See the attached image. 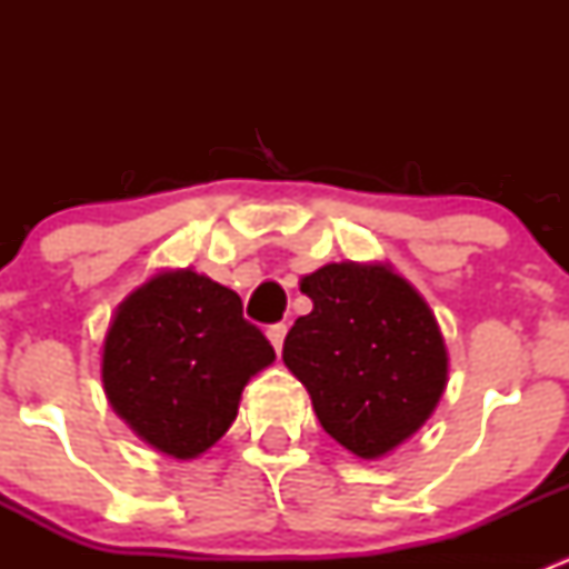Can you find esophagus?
Masks as SVG:
<instances>
[{
  "label": "esophagus",
  "instance_id": "esophagus-1",
  "mask_svg": "<svg viewBox=\"0 0 569 569\" xmlns=\"http://www.w3.org/2000/svg\"><path fill=\"white\" fill-rule=\"evenodd\" d=\"M286 332H289V327H286L283 321H278V325H269L267 336H269V341H272L274 352H280V349H283V338H286Z\"/></svg>",
  "mask_w": 569,
  "mask_h": 569
}]
</instances>
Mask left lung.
Wrapping results in <instances>:
<instances>
[{"mask_svg": "<svg viewBox=\"0 0 569 569\" xmlns=\"http://www.w3.org/2000/svg\"><path fill=\"white\" fill-rule=\"evenodd\" d=\"M313 311L283 341L321 427L363 460L388 455L432 416L449 358L432 311L388 267L327 263L302 278Z\"/></svg>", "mask_w": 569, "mask_h": 569, "instance_id": "obj_1", "label": "left lung"}]
</instances>
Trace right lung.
<instances>
[{
  "label": "right lung",
  "mask_w": 569,
  "mask_h": 569,
  "mask_svg": "<svg viewBox=\"0 0 569 569\" xmlns=\"http://www.w3.org/2000/svg\"><path fill=\"white\" fill-rule=\"evenodd\" d=\"M274 360L237 291L206 274L162 272L114 313L104 338L107 399L146 443L189 460L233 423L244 386Z\"/></svg>",
  "instance_id": "obj_1"
}]
</instances>
